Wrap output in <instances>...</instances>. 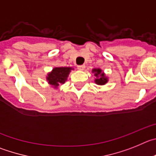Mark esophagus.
Here are the masks:
<instances>
[{"label": "esophagus", "mask_w": 156, "mask_h": 156, "mask_svg": "<svg viewBox=\"0 0 156 156\" xmlns=\"http://www.w3.org/2000/svg\"><path fill=\"white\" fill-rule=\"evenodd\" d=\"M85 66L84 65V64H81V65H78V69L80 70V71H83L84 69H85Z\"/></svg>", "instance_id": "obj_1"}]
</instances>
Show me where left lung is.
<instances>
[{"instance_id": "1", "label": "left lung", "mask_w": 156, "mask_h": 156, "mask_svg": "<svg viewBox=\"0 0 156 156\" xmlns=\"http://www.w3.org/2000/svg\"><path fill=\"white\" fill-rule=\"evenodd\" d=\"M92 73H94V75L96 77V78L95 79V82L97 85H102L107 83L108 78L106 77L104 72H102V70L99 68H94L92 70Z\"/></svg>"}]
</instances>
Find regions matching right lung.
<instances>
[{
    "instance_id": "1",
    "label": "right lung",
    "mask_w": 156,
    "mask_h": 156,
    "mask_svg": "<svg viewBox=\"0 0 156 156\" xmlns=\"http://www.w3.org/2000/svg\"><path fill=\"white\" fill-rule=\"evenodd\" d=\"M71 70H73V68L69 67L54 68L51 72L47 75V80L48 83L54 88H57L61 84H64L67 81Z\"/></svg>"
}]
</instances>
